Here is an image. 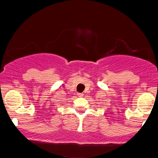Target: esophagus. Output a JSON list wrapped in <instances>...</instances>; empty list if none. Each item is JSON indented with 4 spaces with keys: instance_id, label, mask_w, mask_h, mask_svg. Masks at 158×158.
I'll return each instance as SVG.
<instances>
[{
    "instance_id": "esophagus-1",
    "label": "esophagus",
    "mask_w": 158,
    "mask_h": 158,
    "mask_svg": "<svg viewBox=\"0 0 158 158\" xmlns=\"http://www.w3.org/2000/svg\"><path fill=\"white\" fill-rule=\"evenodd\" d=\"M77 96H79V97H82V96H84V94H81V93H78V94H77Z\"/></svg>"
}]
</instances>
